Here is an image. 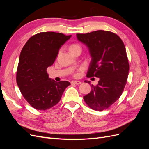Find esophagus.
Listing matches in <instances>:
<instances>
[{
	"label": "esophagus",
	"mask_w": 149,
	"mask_h": 149,
	"mask_svg": "<svg viewBox=\"0 0 149 149\" xmlns=\"http://www.w3.org/2000/svg\"><path fill=\"white\" fill-rule=\"evenodd\" d=\"M81 83L80 81H71V84H79Z\"/></svg>",
	"instance_id": "esophagus-1"
}]
</instances>
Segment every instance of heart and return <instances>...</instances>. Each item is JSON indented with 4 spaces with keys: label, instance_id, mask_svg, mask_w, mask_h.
I'll return each mask as SVG.
<instances>
[{
    "label": "heart",
    "instance_id": "b5f03b06",
    "mask_svg": "<svg viewBox=\"0 0 149 149\" xmlns=\"http://www.w3.org/2000/svg\"><path fill=\"white\" fill-rule=\"evenodd\" d=\"M78 48H81V46L79 45V44L77 43H73V44H71L70 47H69V49L71 53L73 52L74 50H76V49Z\"/></svg>",
    "mask_w": 149,
    "mask_h": 149
}]
</instances>
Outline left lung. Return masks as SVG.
Instances as JSON below:
<instances>
[{
    "mask_svg": "<svg viewBox=\"0 0 149 149\" xmlns=\"http://www.w3.org/2000/svg\"><path fill=\"white\" fill-rule=\"evenodd\" d=\"M76 36L89 47L92 56L86 76L100 78L97 85L91 84V92L83 97L84 100L92 109L102 111L118 100L127 83L129 64L124 44L110 31L97 30Z\"/></svg>",
    "mask_w": 149,
    "mask_h": 149,
    "instance_id": "8db88e82",
    "label": "left lung"
}]
</instances>
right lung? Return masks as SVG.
<instances>
[{
	"mask_svg": "<svg viewBox=\"0 0 149 149\" xmlns=\"http://www.w3.org/2000/svg\"><path fill=\"white\" fill-rule=\"evenodd\" d=\"M71 35L47 31L31 37L22 48L16 81L20 91L31 106L40 111L50 109L59 102L66 81L56 82L49 78L47 69L52 66L58 51Z\"/></svg>",
	"mask_w": 149,
	"mask_h": 149,
	"instance_id": "obj_1",
	"label": "right lung"
}]
</instances>
